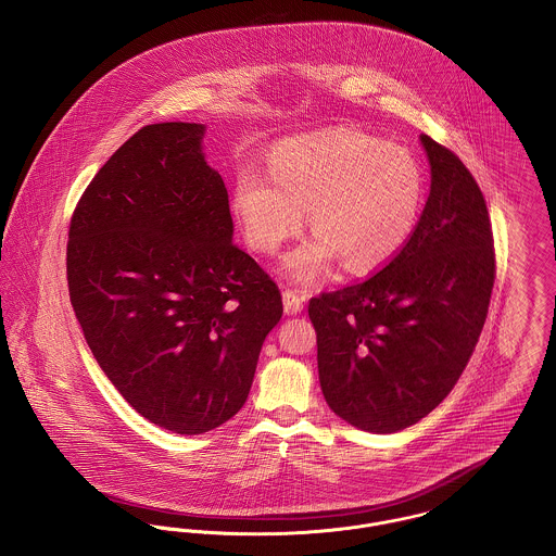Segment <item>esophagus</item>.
Segmentation results:
<instances>
[{
	"instance_id": "1",
	"label": "esophagus",
	"mask_w": 556,
	"mask_h": 556,
	"mask_svg": "<svg viewBox=\"0 0 556 556\" xmlns=\"http://www.w3.org/2000/svg\"><path fill=\"white\" fill-rule=\"evenodd\" d=\"M283 308H286V315H298L304 308V295L295 290H286L283 292Z\"/></svg>"
}]
</instances>
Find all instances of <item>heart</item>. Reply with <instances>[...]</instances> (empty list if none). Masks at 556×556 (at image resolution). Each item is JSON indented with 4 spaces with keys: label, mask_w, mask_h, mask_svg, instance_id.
<instances>
[{
    "label": "heart",
    "mask_w": 556,
    "mask_h": 556,
    "mask_svg": "<svg viewBox=\"0 0 556 556\" xmlns=\"http://www.w3.org/2000/svg\"><path fill=\"white\" fill-rule=\"evenodd\" d=\"M425 199L422 167L405 149L336 128L277 144L270 169L243 165L230 210L245 243L261 254L294 237L308 210L317 232L281 262L288 277L308 286L338 261L351 273L394 261L420 227Z\"/></svg>",
    "instance_id": "obj_1"
}]
</instances>
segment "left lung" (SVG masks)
<instances>
[{
  "mask_svg": "<svg viewBox=\"0 0 556 556\" xmlns=\"http://www.w3.org/2000/svg\"><path fill=\"white\" fill-rule=\"evenodd\" d=\"M430 193L409 245L363 283L308 302L319 382L336 416L389 434L456 387L490 308L495 256L483 193L422 134Z\"/></svg>",
  "mask_w": 556,
  "mask_h": 556,
  "instance_id": "8db88e82",
  "label": "left lung"
}]
</instances>
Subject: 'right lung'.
I'll return each instance as SVG.
<instances>
[{
  "instance_id": "add662e5",
  "label": "right lung",
  "mask_w": 556,
  "mask_h": 556,
  "mask_svg": "<svg viewBox=\"0 0 556 556\" xmlns=\"http://www.w3.org/2000/svg\"><path fill=\"white\" fill-rule=\"evenodd\" d=\"M203 136L182 122L136 131L88 185L66 243L71 304L100 369L142 418L178 434L243 407L283 315L275 281L232 243Z\"/></svg>"
}]
</instances>
